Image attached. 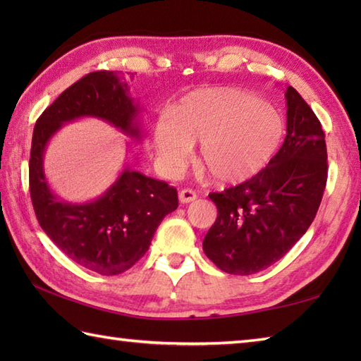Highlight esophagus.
Here are the masks:
<instances>
[{"instance_id":"esophagus-1","label":"esophagus","mask_w":361,"mask_h":361,"mask_svg":"<svg viewBox=\"0 0 361 361\" xmlns=\"http://www.w3.org/2000/svg\"><path fill=\"white\" fill-rule=\"evenodd\" d=\"M178 198H180L181 203H190L197 198V192L192 189H183V190H180Z\"/></svg>"}]
</instances>
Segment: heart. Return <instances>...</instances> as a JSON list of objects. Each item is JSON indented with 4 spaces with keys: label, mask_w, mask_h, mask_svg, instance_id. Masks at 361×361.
Instances as JSON below:
<instances>
[{
    "label": "heart",
    "mask_w": 361,
    "mask_h": 361,
    "mask_svg": "<svg viewBox=\"0 0 361 361\" xmlns=\"http://www.w3.org/2000/svg\"><path fill=\"white\" fill-rule=\"evenodd\" d=\"M279 111L247 91L214 87L195 90L175 104L155 130L157 155L167 175L186 166L198 144L197 163L214 181L235 185L259 173L282 142Z\"/></svg>",
    "instance_id": "b5f03b06"
}]
</instances>
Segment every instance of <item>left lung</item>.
Instances as JSON below:
<instances>
[{
	"mask_svg": "<svg viewBox=\"0 0 361 361\" xmlns=\"http://www.w3.org/2000/svg\"><path fill=\"white\" fill-rule=\"evenodd\" d=\"M286 99L287 136L279 152L252 178L209 194L217 219L203 251L225 273L248 276L278 262L307 231L323 198V127L293 87Z\"/></svg>",
	"mask_w": 361,
	"mask_h": 361,
	"instance_id": "8db88e82",
	"label": "left lung"
}]
</instances>
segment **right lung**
I'll list each match as a JSON object with an SVG mask.
<instances>
[{
  "label": "right lung",
  "instance_id": "obj_1",
  "mask_svg": "<svg viewBox=\"0 0 361 361\" xmlns=\"http://www.w3.org/2000/svg\"><path fill=\"white\" fill-rule=\"evenodd\" d=\"M137 113L119 71H94L66 88L34 127L29 190L38 224L75 264L102 276L127 271L147 252L161 220L178 206L176 189L126 167L97 200L66 203L46 183L43 153L60 127L83 116L106 121L140 140Z\"/></svg>",
  "mask_w": 361,
  "mask_h": 361
}]
</instances>
